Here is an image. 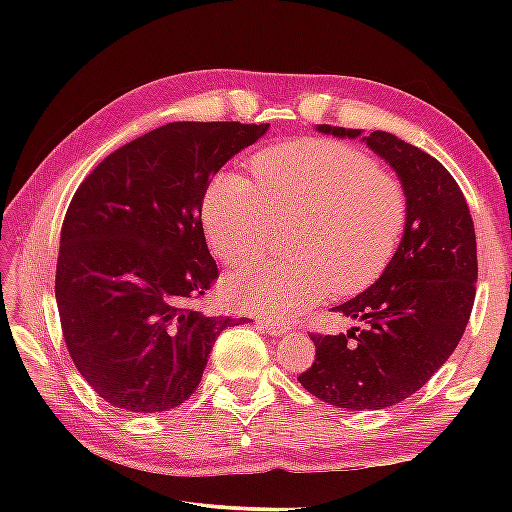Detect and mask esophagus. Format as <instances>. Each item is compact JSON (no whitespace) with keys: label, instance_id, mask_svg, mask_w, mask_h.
<instances>
[{"label":"esophagus","instance_id":"esophagus-1","mask_svg":"<svg viewBox=\"0 0 512 512\" xmlns=\"http://www.w3.org/2000/svg\"><path fill=\"white\" fill-rule=\"evenodd\" d=\"M259 325H262L271 336H282L291 329L289 323H282V320H273V318H262L259 320Z\"/></svg>","mask_w":512,"mask_h":512}]
</instances>
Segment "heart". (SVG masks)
Wrapping results in <instances>:
<instances>
[{"label": "heart", "instance_id": "obj_1", "mask_svg": "<svg viewBox=\"0 0 512 512\" xmlns=\"http://www.w3.org/2000/svg\"><path fill=\"white\" fill-rule=\"evenodd\" d=\"M250 180L221 171L205 189L203 228L214 255L237 266L266 248L277 221H303L293 262L259 259L228 282L241 309L298 314L339 289L357 293L386 271L400 244V183L359 149L334 140L284 142L255 155Z\"/></svg>", "mask_w": 512, "mask_h": 512}]
</instances>
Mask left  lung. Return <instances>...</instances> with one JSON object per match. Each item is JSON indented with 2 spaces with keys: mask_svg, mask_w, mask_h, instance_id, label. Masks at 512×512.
Instances as JSON below:
<instances>
[{
  "mask_svg": "<svg viewBox=\"0 0 512 512\" xmlns=\"http://www.w3.org/2000/svg\"><path fill=\"white\" fill-rule=\"evenodd\" d=\"M318 133L361 140L391 164L406 198L402 241L375 284L343 305L366 323L314 334L316 361L298 381L339 409H386L427 384L452 357L472 314L476 237L465 196L443 164L393 133L318 124Z\"/></svg>",
  "mask_w": 512,
  "mask_h": 512,
  "instance_id": "obj_1",
  "label": "left lung"
}]
</instances>
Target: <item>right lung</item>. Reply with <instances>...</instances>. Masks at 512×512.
<instances>
[{
    "label": "right lung",
    "mask_w": 512,
    "mask_h": 512,
    "mask_svg": "<svg viewBox=\"0 0 512 512\" xmlns=\"http://www.w3.org/2000/svg\"><path fill=\"white\" fill-rule=\"evenodd\" d=\"M268 124L173 121L110 153L67 207L56 305L83 379L112 406L160 413L189 400L237 318L192 305L219 277L201 210L225 162Z\"/></svg>",
    "instance_id": "obj_1"
}]
</instances>
